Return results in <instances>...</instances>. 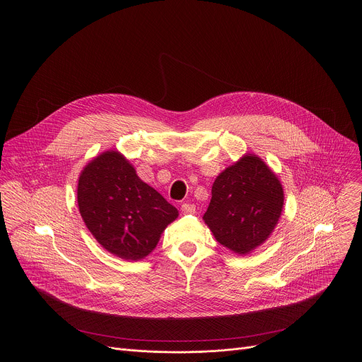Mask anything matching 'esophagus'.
<instances>
[{
    "instance_id": "esophagus-1",
    "label": "esophagus",
    "mask_w": 362,
    "mask_h": 362,
    "mask_svg": "<svg viewBox=\"0 0 362 362\" xmlns=\"http://www.w3.org/2000/svg\"><path fill=\"white\" fill-rule=\"evenodd\" d=\"M180 210L183 214H193L196 211V206L193 203H183Z\"/></svg>"
}]
</instances>
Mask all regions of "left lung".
I'll list each match as a JSON object with an SVG mask.
<instances>
[{
  "label": "left lung",
  "instance_id": "1",
  "mask_svg": "<svg viewBox=\"0 0 362 362\" xmlns=\"http://www.w3.org/2000/svg\"><path fill=\"white\" fill-rule=\"evenodd\" d=\"M283 204L280 180L259 156L249 153L216 177L203 220L221 246L249 255L269 238Z\"/></svg>",
  "mask_w": 362,
  "mask_h": 362
}]
</instances>
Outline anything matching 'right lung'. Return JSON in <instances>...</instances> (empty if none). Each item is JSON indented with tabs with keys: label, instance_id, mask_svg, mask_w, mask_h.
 Here are the masks:
<instances>
[{
	"label": "right lung",
	"instance_id": "right-lung-1",
	"mask_svg": "<svg viewBox=\"0 0 362 362\" xmlns=\"http://www.w3.org/2000/svg\"><path fill=\"white\" fill-rule=\"evenodd\" d=\"M79 213L109 253L131 262L145 259L179 211L139 179L134 166L116 151L90 160L78 180Z\"/></svg>",
	"mask_w": 362,
	"mask_h": 362
}]
</instances>
